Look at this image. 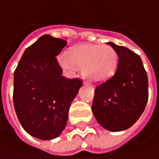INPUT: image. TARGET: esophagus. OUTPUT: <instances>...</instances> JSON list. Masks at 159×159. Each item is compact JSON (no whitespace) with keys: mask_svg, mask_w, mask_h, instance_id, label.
Here are the masks:
<instances>
[{"mask_svg":"<svg viewBox=\"0 0 159 159\" xmlns=\"http://www.w3.org/2000/svg\"><path fill=\"white\" fill-rule=\"evenodd\" d=\"M84 84H88V83H87V82H84Z\"/></svg>","mask_w":159,"mask_h":159,"instance_id":"34e87169","label":"esophagus"}]
</instances>
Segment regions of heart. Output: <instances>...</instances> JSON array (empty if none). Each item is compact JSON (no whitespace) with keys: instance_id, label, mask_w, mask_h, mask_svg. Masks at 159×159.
<instances>
[{"instance_id":"obj_1","label":"heart","mask_w":159,"mask_h":159,"mask_svg":"<svg viewBox=\"0 0 159 159\" xmlns=\"http://www.w3.org/2000/svg\"><path fill=\"white\" fill-rule=\"evenodd\" d=\"M61 66L66 71L82 70L83 75L91 82L109 79L116 71L118 55L109 45L78 44L59 58Z\"/></svg>"}]
</instances>
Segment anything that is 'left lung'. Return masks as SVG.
I'll list each match as a JSON object with an SVG mask.
<instances>
[{"label":"left lung","mask_w":159,"mask_h":159,"mask_svg":"<svg viewBox=\"0 0 159 159\" xmlns=\"http://www.w3.org/2000/svg\"><path fill=\"white\" fill-rule=\"evenodd\" d=\"M118 55L116 74L95 87L92 111L104 128L112 132L132 126L148 99V81L140 56L125 46L107 43Z\"/></svg>","instance_id":"left-lung-1"}]
</instances>
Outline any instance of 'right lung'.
<instances>
[{
  "instance_id": "add662e5",
  "label": "right lung",
  "mask_w": 159,
  "mask_h": 159,
  "mask_svg": "<svg viewBox=\"0 0 159 159\" xmlns=\"http://www.w3.org/2000/svg\"><path fill=\"white\" fill-rule=\"evenodd\" d=\"M66 41L41 36L24 51L14 71L13 105L23 129L31 136L50 140L65 129L71 103L83 81L68 79L56 56Z\"/></svg>"
}]
</instances>
